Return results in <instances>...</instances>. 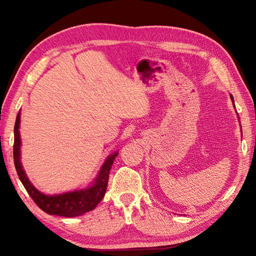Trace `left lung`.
<instances>
[{"instance_id":"obj_1","label":"left lung","mask_w":256,"mask_h":256,"mask_svg":"<svg viewBox=\"0 0 256 256\" xmlns=\"http://www.w3.org/2000/svg\"><path fill=\"white\" fill-rule=\"evenodd\" d=\"M231 100H232V102H233V106L236 108V106H234V100H233V96H231Z\"/></svg>"}]
</instances>
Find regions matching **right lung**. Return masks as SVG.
Returning <instances> with one entry per match:
<instances>
[{
	"label": "right lung",
	"mask_w": 256,
	"mask_h": 256,
	"mask_svg": "<svg viewBox=\"0 0 256 256\" xmlns=\"http://www.w3.org/2000/svg\"><path fill=\"white\" fill-rule=\"evenodd\" d=\"M20 113L18 112L16 116L15 126H14V148H13V156H14V164L16 172H18V178L20 179L22 184L25 187L26 192L34 200V202L40 206V208L45 211L48 214L72 218V216H78L86 214V212L94 210L96 204L100 202L102 198L104 197L108 175H110L111 167L113 162L118 156V152L111 154L106 160L104 164L102 165L101 170L98 174L94 184L89 188L74 190V192H64L62 194H54L48 196L40 192L37 190L32 184H30V179L27 178L26 174L23 170L20 162Z\"/></svg>",
	"instance_id": "right-lung-1"
}]
</instances>
